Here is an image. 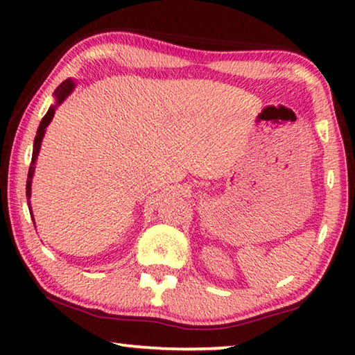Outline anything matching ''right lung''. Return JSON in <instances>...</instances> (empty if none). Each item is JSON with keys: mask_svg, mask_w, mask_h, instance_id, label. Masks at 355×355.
Here are the masks:
<instances>
[{"mask_svg": "<svg viewBox=\"0 0 355 355\" xmlns=\"http://www.w3.org/2000/svg\"><path fill=\"white\" fill-rule=\"evenodd\" d=\"M71 89H73V81L67 80L64 81L62 84H59V87L55 91L56 95V106L61 105L62 101L65 100V97L71 92ZM56 106H51L48 112L42 119V122L39 125V130H37V135H35V139H34V148H33V158H31V166H29V172H28V180H26V197H28V205H29V197H31V182H33V173H34V163L35 159H37V155H39V150H40V144L42 139H44V135H45V128L46 125L51 122L53 116H55V110ZM33 214V213H31ZM33 218V216H31Z\"/></svg>", "mask_w": 355, "mask_h": 355, "instance_id": "right-lung-1", "label": "right lung"}]
</instances>
